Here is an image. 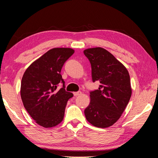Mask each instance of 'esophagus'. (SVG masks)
<instances>
[{"mask_svg": "<svg viewBox=\"0 0 158 158\" xmlns=\"http://www.w3.org/2000/svg\"><path fill=\"white\" fill-rule=\"evenodd\" d=\"M82 93H81V92H74V95L75 96H79V95H81Z\"/></svg>", "mask_w": 158, "mask_h": 158, "instance_id": "1", "label": "esophagus"}]
</instances>
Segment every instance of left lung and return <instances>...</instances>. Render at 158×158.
Instances as JSON below:
<instances>
[{
    "label": "left lung",
    "mask_w": 158,
    "mask_h": 158,
    "mask_svg": "<svg viewBox=\"0 0 158 158\" xmlns=\"http://www.w3.org/2000/svg\"><path fill=\"white\" fill-rule=\"evenodd\" d=\"M83 53L91 64L92 81L101 83L98 89L90 92V103L84 111L85 118L97 127H109L120 118L130 100L129 72L103 48H88Z\"/></svg>",
    "instance_id": "obj_1"
}]
</instances>
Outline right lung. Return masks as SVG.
Wrapping results in <instances>:
<instances>
[{
	"mask_svg": "<svg viewBox=\"0 0 158 158\" xmlns=\"http://www.w3.org/2000/svg\"><path fill=\"white\" fill-rule=\"evenodd\" d=\"M75 51L54 48L48 51L27 68L21 81L20 96L27 112L39 125L57 126L64 119L65 108L72 92L65 90L61 68ZM62 82L59 91L57 84Z\"/></svg>",
	"mask_w": 158,
	"mask_h": 158,
	"instance_id": "obj_1",
	"label": "right lung"
}]
</instances>
